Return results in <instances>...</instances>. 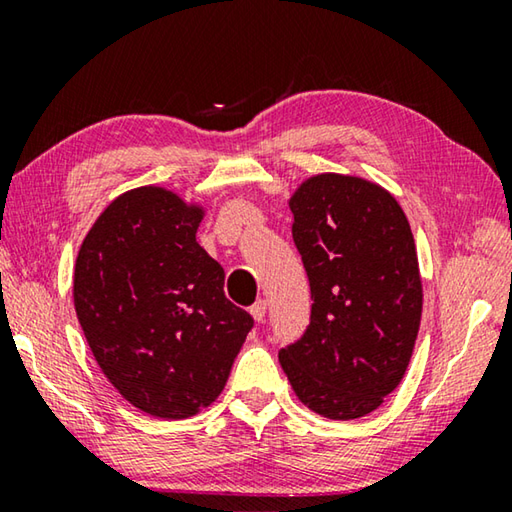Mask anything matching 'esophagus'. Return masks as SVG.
I'll use <instances>...</instances> for the list:
<instances>
[{
    "label": "esophagus",
    "instance_id": "obj_1",
    "mask_svg": "<svg viewBox=\"0 0 512 512\" xmlns=\"http://www.w3.org/2000/svg\"><path fill=\"white\" fill-rule=\"evenodd\" d=\"M250 316H253L257 323H262L266 316V300H257L253 307H250Z\"/></svg>",
    "mask_w": 512,
    "mask_h": 512
}]
</instances>
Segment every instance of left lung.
Returning a JSON list of instances; mask_svg holds the SVG:
<instances>
[{"label": "left lung", "instance_id": "left-lung-1", "mask_svg": "<svg viewBox=\"0 0 512 512\" xmlns=\"http://www.w3.org/2000/svg\"><path fill=\"white\" fill-rule=\"evenodd\" d=\"M309 277L311 323L280 350L298 400L329 420L379 409L409 368L422 280L409 219L391 192L359 176L318 173L289 198Z\"/></svg>", "mask_w": 512, "mask_h": 512}]
</instances>
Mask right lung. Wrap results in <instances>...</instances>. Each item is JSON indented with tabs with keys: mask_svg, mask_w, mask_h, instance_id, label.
<instances>
[{
	"mask_svg": "<svg viewBox=\"0 0 512 512\" xmlns=\"http://www.w3.org/2000/svg\"><path fill=\"white\" fill-rule=\"evenodd\" d=\"M205 210L164 187L117 196L85 235L74 309L103 375L135 409L192 418L221 395L253 329L196 241Z\"/></svg>",
	"mask_w": 512,
	"mask_h": 512,
	"instance_id": "right-lung-1",
	"label": "right lung"
}]
</instances>
